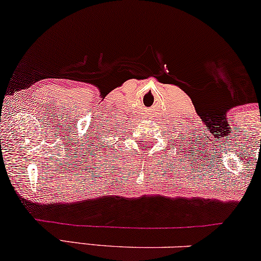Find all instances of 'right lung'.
Masks as SVG:
<instances>
[{
  "instance_id": "obj_1",
  "label": "right lung",
  "mask_w": 261,
  "mask_h": 261,
  "mask_svg": "<svg viewBox=\"0 0 261 261\" xmlns=\"http://www.w3.org/2000/svg\"><path fill=\"white\" fill-rule=\"evenodd\" d=\"M104 143H105V141H104ZM101 146H102V145H101Z\"/></svg>"
}]
</instances>
